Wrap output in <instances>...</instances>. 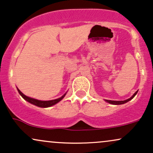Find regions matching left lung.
<instances>
[{"label": "left lung", "mask_w": 153, "mask_h": 153, "mask_svg": "<svg viewBox=\"0 0 153 153\" xmlns=\"http://www.w3.org/2000/svg\"><path fill=\"white\" fill-rule=\"evenodd\" d=\"M137 94V91H136V92L134 93V95H133L132 96H131V98H129V99H128L127 100H125V101H111V100H106V102L109 103H111V104H115V105H120V104H123V103H125L128 102L129 101H130L133 99V98L134 97L135 95Z\"/></svg>", "instance_id": "left-lung-1"}]
</instances>
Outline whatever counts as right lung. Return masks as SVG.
Listing matches in <instances>:
<instances>
[{"instance_id":"obj_1","label":"right lung","mask_w":153,"mask_h":153,"mask_svg":"<svg viewBox=\"0 0 153 153\" xmlns=\"http://www.w3.org/2000/svg\"><path fill=\"white\" fill-rule=\"evenodd\" d=\"M17 89H18L19 94L22 96L23 99H25L26 101H28V102H29V103H32V104L35 105V106H39V107H42V108L53 106V105L56 104L57 103H58L59 101H60L61 100H62L63 98L65 97V95H63L62 97L59 98V99H54V100H51V101H39V100H36V99H32V98L28 97V96H25L24 94H22L19 88H17Z\"/></svg>"}]
</instances>
